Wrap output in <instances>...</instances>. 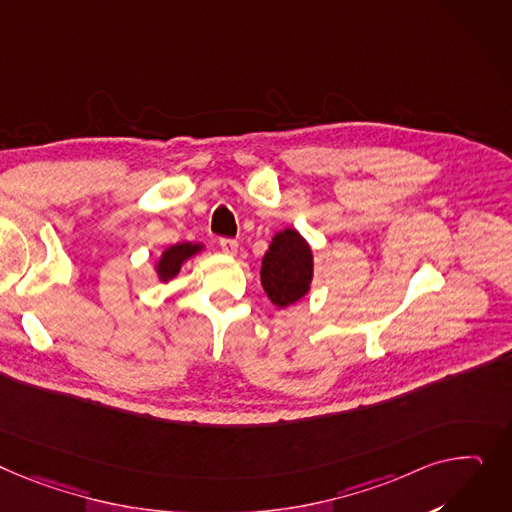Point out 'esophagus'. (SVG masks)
<instances>
[{
  "label": "esophagus",
  "instance_id": "1",
  "mask_svg": "<svg viewBox=\"0 0 512 512\" xmlns=\"http://www.w3.org/2000/svg\"><path fill=\"white\" fill-rule=\"evenodd\" d=\"M220 249H222L226 255H236L238 243L234 241V238H220Z\"/></svg>",
  "mask_w": 512,
  "mask_h": 512
}]
</instances>
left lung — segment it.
Wrapping results in <instances>:
<instances>
[{
	"label": "left lung",
	"mask_w": 512,
	"mask_h": 512,
	"mask_svg": "<svg viewBox=\"0 0 512 512\" xmlns=\"http://www.w3.org/2000/svg\"><path fill=\"white\" fill-rule=\"evenodd\" d=\"M313 249L298 230L286 228L271 238L261 261V286L278 309L298 302L311 290Z\"/></svg>",
	"instance_id": "8db88e82"
}]
</instances>
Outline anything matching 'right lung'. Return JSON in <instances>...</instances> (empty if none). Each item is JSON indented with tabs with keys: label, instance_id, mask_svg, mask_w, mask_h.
I'll use <instances>...</instances> for the list:
<instances>
[{
	"label": "right lung",
	"instance_id": "1",
	"mask_svg": "<svg viewBox=\"0 0 512 512\" xmlns=\"http://www.w3.org/2000/svg\"><path fill=\"white\" fill-rule=\"evenodd\" d=\"M201 249H203V245H193V243H179V245L168 247V249L160 255V259H158V263H156V274H158V278H160L162 282L173 280V278L179 274V271H181L183 263L189 261L193 255H197Z\"/></svg>",
	"mask_w": 512,
	"mask_h": 512
}]
</instances>
